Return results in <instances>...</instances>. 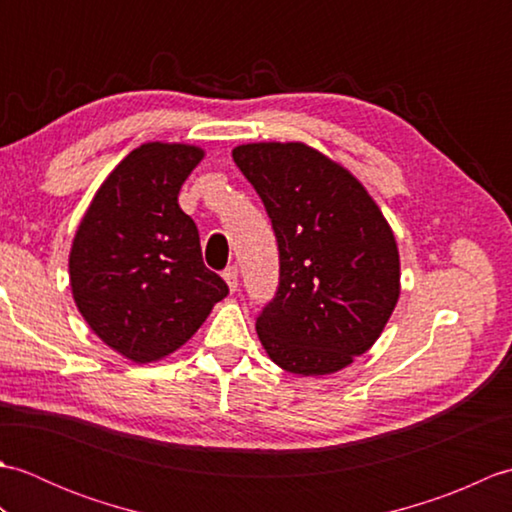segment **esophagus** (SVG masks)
<instances>
[{"mask_svg":"<svg viewBox=\"0 0 512 512\" xmlns=\"http://www.w3.org/2000/svg\"><path fill=\"white\" fill-rule=\"evenodd\" d=\"M224 281L228 284V288L231 290H237V284H239V270L235 266H228L224 270Z\"/></svg>","mask_w":512,"mask_h":512,"instance_id":"1","label":"esophagus"}]
</instances>
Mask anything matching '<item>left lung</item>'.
<instances>
[{
	"mask_svg": "<svg viewBox=\"0 0 512 512\" xmlns=\"http://www.w3.org/2000/svg\"><path fill=\"white\" fill-rule=\"evenodd\" d=\"M233 160L262 198L279 286L257 334L281 369L323 376L365 354L400 295L396 237L350 171L303 143H253Z\"/></svg>",
	"mask_w": 512,
	"mask_h": 512,
	"instance_id": "obj_1",
	"label": "left lung"
}]
</instances>
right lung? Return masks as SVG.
Listing matches in <instances>:
<instances>
[{"instance_id": "add662e5", "label": "right lung", "mask_w": 512, "mask_h": 512, "mask_svg": "<svg viewBox=\"0 0 512 512\" xmlns=\"http://www.w3.org/2000/svg\"><path fill=\"white\" fill-rule=\"evenodd\" d=\"M204 151L145 143L96 191L70 250L74 303L94 334L134 363L160 361L198 332L228 286L202 262L182 182Z\"/></svg>"}]
</instances>
